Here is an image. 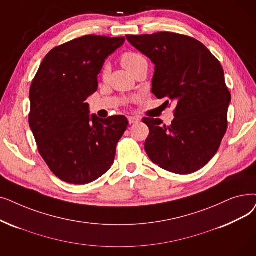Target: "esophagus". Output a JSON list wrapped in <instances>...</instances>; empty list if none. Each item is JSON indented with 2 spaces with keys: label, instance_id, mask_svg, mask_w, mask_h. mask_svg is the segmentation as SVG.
<instances>
[{
  "label": "esophagus",
  "instance_id": "esophagus-1",
  "mask_svg": "<svg viewBox=\"0 0 256 256\" xmlns=\"http://www.w3.org/2000/svg\"><path fill=\"white\" fill-rule=\"evenodd\" d=\"M128 119L130 124H137V122L139 121V118H137V117H134V116H128Z\"/></svg>",
  "mask_w": 256,
  "mask_h": 256
}]
</instances>
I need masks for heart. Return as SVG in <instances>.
I'll return each mask as SVG.
<instances>
[{"instance_id": "b5f03b06", "label": "heart", "mask_w": 256, "mask_h": 256, "mask_svg": "<svg viewBox=\"0 0 256 256\" xmlns=\"http://www.w3.org/2000/svg\"><path fill=\"white\" fill-rule=\"evenodd\" d=\"M120 62H121L122 66H124V68L126 70H128L130 73H134L140 66H142L144 64H148L146 58H144L142 54L137 53V52H132V51L126 52L122 54L120 58ZM108 73H110V66L108 64H106L102 71V76L104 80H106L108 76Z\"/></svg>"}]
</instances>
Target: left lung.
<instances>
[{
    "mask_svg": "<svg viewBox=\"0 0 256 256\" xmlns=\"http://www.w3.org/2000/svg\"><path fill=\"white\" fill-rule=\"evenodd\" d=\"M126 40L154 64L152 93L176 104L168 126L159 118L142 119L150 128L144 144L150 159L174 174L201 170L216 154L228 126L231 95L223 66L201 42L187 36L158 32Z\"/></svg>",
    "mask_w": 256,
    "mask_h": 256,
    "instance_id": "1",
    "label": "left lung"
}]
</instances>
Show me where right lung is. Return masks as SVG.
Listing matches in <instances>:
<instances>
[{
	"mask_svg": "<svg viewBox=\"0 0 256 256\" xmlns=\"http://www.w3.org/2000/svg\"><path fill=\"white\" fill-rule=\"evenodd\" d=\"M124 38L84 36L53 48L30 86L29 126L51 172L70 184H88L114 163L126 116L90 117L86 98L97 91L104 60Z\"/></svg>",
	"mask_w": 256,
	"mask_h": 256,
	"instance_id": "add662e5",
	"label": "right lung"
}]
</instances>
